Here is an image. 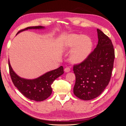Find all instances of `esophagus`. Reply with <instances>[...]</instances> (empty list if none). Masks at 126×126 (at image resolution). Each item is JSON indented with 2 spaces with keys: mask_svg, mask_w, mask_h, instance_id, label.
I'll use <instances>...</instances> for the list:
<instances>
[{
  "mask_svg": "<svg viewBox=\"0 0 126 126\" xmlns=\"http://www.w3.org/2000/svg\"><path fill=\"white\" fill-rule=\"evenodd\" d=\"M64 71H65L66 72H69L70 71V69L69 67H66V68H64Z\"/></svg>",
  "mask_w": 126,
  "mask_h": 126,
  "instance_id": "34e87169",
  "label": "esophagus"
}]
</instances>
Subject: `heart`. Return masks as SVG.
<instances>
[{"label": "heart", "mask_w": 126, "mask_h": 126, "mask_svg": "<svg viewBox=\"0 0 126 126\" xmlns=\"http://www.w3.org/2000/svg\"><path fill=\"white\" fill-rule=\"evenodd\" d=\"M62 45L66 50L72 49L69 56L70 61L78 63L84 61L92 50L93 41L89 37L77 34H69L64 37Z\"/></svg>", "instance_id": "1"}]
</instances>
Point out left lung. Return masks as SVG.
<instances>
[{
  "label": "left lung",
  "mask_w": 126,
  "mask_h": 126,
  "mask_svg": "<svg viewBox=\"0 0 126 126\" xmlns=\"http://www.w3.org/2000/svg\"><path fill=\"white\" fill-rule=\"evenodd\" d=\"M96 48L82 62L74 65L76 76L74 94L84 100L97 97L108 86L112 74L115 50L111 40L97 29Z\"/></svg>",
  "instance_id": "8db88e82"
}]
</instances>
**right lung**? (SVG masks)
<instances>
[{
  "mask_svg": "<svg viewBox=\"0 0 126 126\" xmlns=\"http://www.w3.org/2000/svg\"><path fill=\"white\" fill-rule=\"evenodd\" d=\"M44 27L38 26L28 27L19 31L21 32L30 29H42ZM10 77L15 86L20 92L29 99L36 101H41L46 99L52 93L51 85L56 79L63 74V68L60 66L54 70L47 72L39 78L28 80L19 77L13 71L8 60Z\"/></svg>",
  "mask_w": 126,
  "mask_h": 126,
  "instance_id": "add662e5",
  "label": "right lung"
}]
</instances>
